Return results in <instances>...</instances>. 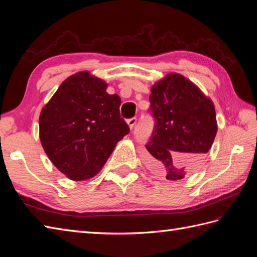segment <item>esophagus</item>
Here are the masks:
<instances>
[{
    "mask_svg": "<svg viewBox=\"0 0 257 257\" xmlns=\"http://www.w3.org/2000/svg\"><path fill=\"white\" fill-rule=\"evenodd\" d=\"M136 122H137V118H135V117H134V118H130V119L127 120V123H128L130 129H133V128L135 127Z\"/></svg>",
    "mask_w": 257,
    "mask_h": 257,
    "instance_id": "esophagus-1",
    "label": "esophagus"
}]
</instances>
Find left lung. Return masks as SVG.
I'll return each instance as SVG.
<instances>
[{
	"mask_svg": "<svg viewBox=\"0 0 257 257\" xmlns=\"http://www.w3.org/2000/svg\"><path fill=\"white\" fill-rule=\"evenodd\" d=\"M154 133L146 145L145 161L168 180L198 170L216 136L214 103L192 81L170 73L151 87Z\"/></svg>",
	"mask_w": 257,
	"mask_h": 257,
	"instance_id": "left-lung-1",
	"label": "left lung"
}]
</instances>
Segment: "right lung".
<instances>
[{"instance_id":"obj_1","label":"right lung","mask_w":257,"mask_h":257,"mask_svg":"<svg viewBox=\"0 0 257 257\" xmlns=\"http://www.w3.org/2000/svg\"><path fill=\"white\" fill-rule=\"evenodd\" d=\"M89 72L65 79L40 114V139L52 163L75 181L95 177L129 134L121 100Z\"/></svg>"}]
</instances>
